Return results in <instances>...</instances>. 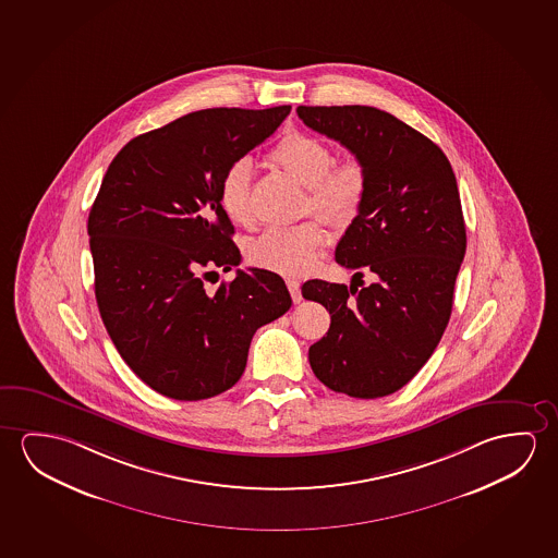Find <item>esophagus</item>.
<instances>
[{"mask_svg":"<svg viewBox=\"0 0 558 558\" xmlns=\"http://www.w3.org/2000/svg\"><path fill=\"white\" fill-rule=\"evenodd\" d=\"M286 286H288V290L292 293L293 303H300L303 298H301V286L300 280H295V278H286Z\"/></svg>","mask_w":558,"mask_h":558,"instance_id":"obj_1","label":"esophagus"}]
</instances>
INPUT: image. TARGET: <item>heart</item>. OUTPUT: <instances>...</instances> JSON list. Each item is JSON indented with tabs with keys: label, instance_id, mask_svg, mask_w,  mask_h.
Masks as SVG:
<instances>
[{
	"label": "heart",
	"instance_id": "b5f03b06",
	"mask_svg": "<svg viewBox=\"0 0 558 558\" xmlns=\"http://www.w3.org/2000/svg\"><path fill=\"white\" fill-rule=\"evenodd\" d=\"M266 162L305 187L303 208L332 223L350 222L357 215L367 191V170L360 158L348 156L335 162L332 150L320 138L292 131L270 148ZM248 175L247 162L240 160L226 170L218 185L223 215L238 226L253 222ZM325 243V226L307 220L266 230L248 243L247 258L251 265L272 272L301 275L315 263Z\"/></svg>",
	"mask_w": 558,
	"mask_h": 558
}]
</instances>
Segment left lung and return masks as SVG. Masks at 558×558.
Masks as SVG:
<instances>
[{
    "label": "left lung",
    "instance_id": "1",
    "mask_svg": "<svg viewBox=\"0 0 558 558\" xmlns=\"http://www.w3.org/2000/svg\"><path fill=\"white\" fill-rule=\"evenodd\" d=\"M303 123L345 146L367 170L357 216L336 247L352 286L310 280L301 293L330 313L310 348L323 385L383 398L427 363L452 313L465 255L458 183L445 153L420 131L371 106H300ZM367 271L374 283L365 289Z\"/></svg>",
    "mask_w": 558,
    "mask_h": 558
}]
</instances>
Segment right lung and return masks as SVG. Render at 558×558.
Here are the masks:
<instances>
[{
    "label": "right lung",
    "instance_id": "1",
    "mask_svg": "<svg viewBox=\"0 0 558 558\" xmlns=\"http://www.w3.org/2000/svg\"><path fill=\"white\" fill-rule=\"evenodd\" d=\"M292 106L213 108L131 138L88 215L100 317L131 371L156 392L197 402L240 380L257 328L292 298L282 278L241 263L218 201L226 170L286 120Z\"/></svg>",
    "mask_w": 558,
    "mask_h": 558
}]
</instances>
